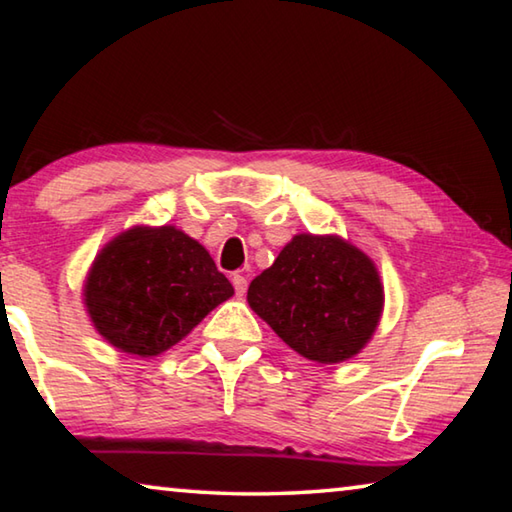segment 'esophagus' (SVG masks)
<instances>
[{
	"label": "esophagus",
	"mask_w": 512,
	"mask_h": 512,
	"mask_svg": "<svg viewBox=\"0 0 512 512\" xmlns=\"http://www.w3.org/2000/svg\"><path fill=\"white\" fill-rule=\"evenodd\" d=\"M232 284H235V291H237V296H244L246 289H248V280H246V275L235 273V275H232Z\"/></svg>",
	"instance_id": "obj_1"
}]
</instances>
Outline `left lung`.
Here are the masks:
<instances>
[{"instance_id": "obj_1", "label": "left lung", "mask_w": 512, "mask_h": 512, "mask_svg": "<svg viewBox=\"0 0 512 512\" xmlns=\"http://www.w3.org/2000/svg\"><path fill=\"white\" fill-rule=\"evenodd\" d=\"M248 305L309 361H348L366 348L384 311L372 259L339 235L300 232L248 287Z\"/></svg>"}]
</instances>
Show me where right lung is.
<instances>
[{
  "instance_id": "add662e5",
  "label": "right lung",
  "mask_w": 512,
  "mask_h": 512,
  "mask_svg": "<svg viewBox=\"0 0 512 512\" xmlns=\"http://www.w3.org/2000/svg\"><path fill=\"white\" fill-rule=\"evenodd\" d=\"M235 296L203 244L176 225H133L103 246L83 280L99 336L135 357H158Z\"/></svg>"
}]
</instances>
